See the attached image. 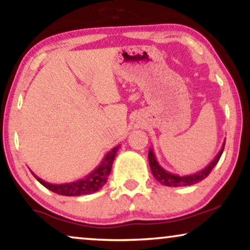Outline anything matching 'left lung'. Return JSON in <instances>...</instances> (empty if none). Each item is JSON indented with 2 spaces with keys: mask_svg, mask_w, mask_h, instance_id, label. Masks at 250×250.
<instances>
[{
  "mask_svg": "<svg viewBox=\"0 0 250 250\" xmlns=\"http://www.w3.org/2000/svg\"><path fill=\"white\" fill-rule=\"evenodd\" d=\"M224 146H225V141L222 145V148L220 150V152L217 153L216 157L211 160V162L208 164V165L203 168L199 172L193 173V174H189V175H177V174H173L167 172L166 169H164L162 166L159 165V163L157 162L155 153H153L152 149H149V153H148V158H149V165L150 168H151V173L155 179L158 181L160 184L166 187H188V186H192V184H196L200 181H203L204 179L209 175V173L211 172V169L216 166V164L220 160L222 153H223L224 150Z\"/></svg>",
  "mask_w": 250,
  "mask_h": 250,
  "instance_id": "1",
  "label": "left lung"
}]
</instances>
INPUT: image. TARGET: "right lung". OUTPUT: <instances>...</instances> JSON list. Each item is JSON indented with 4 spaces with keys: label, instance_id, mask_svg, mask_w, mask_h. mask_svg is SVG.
I'll return each mask as SVG.
<instances>
[{
    "label": "right lung",
    "instance_id": "right-lung-1",
    "mask_svg": "<svg viewBox=\"0 0 250 250\" xmlns=\"http://www.w3.org/2000/svg\"><path fill=\"white\" fill-rule=\"evenodd\" d=\"M119 146H117L115 148H112L110 151L105 153V156L102 159V162L99 164L97 168H94L91 173H88L86 176L82 177V179L74 181V182L69 183H62V184H53L45 182V181L40 179L35 173H33L30 170V173L33 174L34 177L42 184L43 187H45L46 189L52 191L54 193L61 194V196H83V194H90L93 192H97L104 186L107 182L109 174L111 172L112 163L117 153Z\"/></svg>",
    "mask_w": 250,
    "mask_h": 250
}]
</instances>
